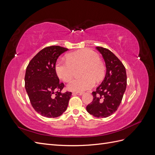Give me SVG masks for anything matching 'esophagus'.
<instances>
[{"label":"esophagus","mask_w":155,"mask_h":155,"mask_svg":"<svg viewBox=\"0 0 155 155\" xmlns=\"http://www.w3.org/2000/svg\"><path fill=\"white\" fill-rule=\"evenodd\" d=\"M83 94V92H73L72 95H79V96H82Z\"/></svg>","instance_id":"34e87169"}]
</instances>
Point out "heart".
Instances as JSON below:
<instances>
[{"instance_id": "b5f03b06", "label": "heart", "mask_w": 155, "mask_h": 155, "mask_svg": "<svg viewBox=\"0 0 155 155\" xmlns=\"http://www.w3.org/2000/svg\"><path fill=\"white\" fill-rule=\"evenodd\" d=\"M83 67L81 76L84 78L75 79L67 85L68 90L82 92L92 88L95 79L99 81L104 77L105 68L100 61V56L92 50L85 48L71 53L68 61L59 59L55 64V70L59 79L68 82L73 77L75 68Z\"/></svg>"}]
</instances>
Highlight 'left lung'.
<instances>
[{"instance_id":"obj_1","label":"left lung","mask_w":155,"mask_h":155,"mask_svg":"<svg viewBox=\"0 0 155 155\" xmlns=\"http://www.w3.org/2000/svg\"><path fill=\"white\" fill-rule=\"evenodd\" d=\"M106 67L104 81L92 92L93 101L87 106L89 114L97 118H107L118 109L127 86L125 68L120 59L107 48L97 46Z\"/></svg>"}]
</instances>
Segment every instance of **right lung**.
Instances as JSON below:
<instances>
[{
	"mask_svg": "<svg viewBox=\"0 0 155 155\" xmlns=\"http://www.w3.org/2000/svg\"><path fill=\"white\" fill-rule=\"evenodd\" d=\"M68 48L51 46L41 50L26 68L25 88L33 108L41 116L56 118L67 110L72 92L63 93L55 67L58 58Z\"/></svg>",
	"mask_w": 155,
	"mask_h": 155,
	"instance_id": "right-lung-1",
	"label": "right lung"
}]
</instances>
